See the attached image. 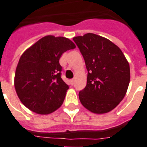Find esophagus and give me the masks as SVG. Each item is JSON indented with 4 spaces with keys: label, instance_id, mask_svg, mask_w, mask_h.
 Segmentation results:
<instances>
[{
    "label": "esophagus",
    "instance_id": "esophagus-1",
    "mask_svg": "<svg viewBox=\"0 0 147 147\" xmlns=\"http://www.w3.org/2000/svg\"><path fill=\"white\" fill-rule=\"evenodd\" d=\"M70 82H71V85L74 84V80H71V81H70Z\"/></svg>",
    "mask_w": 147,
    "mask_h": 147
}]
</instances>
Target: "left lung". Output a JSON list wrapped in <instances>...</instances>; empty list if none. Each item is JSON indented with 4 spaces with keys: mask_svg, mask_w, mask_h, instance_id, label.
I'll use <instances>...</instances> for the list:
<instances>
[{
    "mask_svg": "<svg viewBox=\"0 0 147 147\" xmlns=\"http://www.w3.org/2000/svg\"><path fill=\"white\" fill-rule=\"evenodd\" d=\"M88 71L87 84L79 98L90 112H110L124 98L130 82V67L122 50L110 40L92 33L73 38Z\"/></svg>",
    "mask_w": 147,
    "mask_h": 147,
    "instance_id": "8db88e82",
    "label": "left lung"
}]
</instances>
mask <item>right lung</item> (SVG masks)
<instances>
[{"instance_id":"right-lung-1","label":"right lung","mask_w":147,"mask_h":147,"mask_svg":"<svg viewBox=\"0 0 147 147\" xmlns=\"http://www.w3.org/2000/svg\"><path fill=\"white\" fill-rule=\"evenodd\" d=\"M76 48L71 40L47 35L22 53L16 69L14 86L19 100L40 115L50 114L64 102L68 86L61 78L59 59Z\"/></svg>"}]
</instances>
